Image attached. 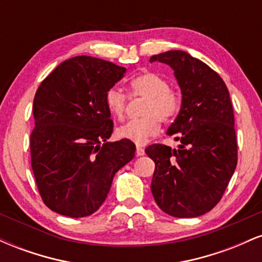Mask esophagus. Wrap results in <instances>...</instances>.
<instances>
[{
    "label": "esophagus",
    "instance_id": "obj_1",
    "mask_svg": "<svg viewBox=\"0 0 262 262\" xmlns=\"http://www.w3.org/2000/svg\"><path fill=\"white\" fill-rule=\"evenodd\" d=\"M137 155H138V156L144 155V149L141 148L140 145H137Z\"/></svg>",
    "mask_w": 262,
    "mask_h": 262
}]
</instances>
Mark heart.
I'll use <instances>...</instances> for the list:
<instances>
[{
  "label": "heart",
  "instance_id": "1",
  "mask_svg": "<svg viewBox=\"0 0 262 262\" xmlns=\"http://www.w3.org/2000/svg\"><path fill=\"white\" fill-rule=\"evenodd\" d=\"M169 80L152 71L141 73L129 82L133 98H145L141 108L143 118L134 119L117 129L119 138L144 144L160 130V122L170 123L181 111L182 97ZM129 97L121 90L111 87L106 92V106L114 118L122 121L127 113Z\"/></svg>",
  "mask_w": 262,
  "mask_h": 262
}]
</instances>
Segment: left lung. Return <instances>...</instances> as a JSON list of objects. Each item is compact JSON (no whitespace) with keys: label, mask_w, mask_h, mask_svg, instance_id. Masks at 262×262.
Instances as JSON below:
<instances>
[{"label":"left lung","mask_w":262,"mask_h":262,"mask_svg":"<svg viewBox=\"0 0 262 262\" xmlns=\"http://www.w3.org/2000/svg\"><path fill=\"white\" fill-rule=\"evenodd\" d=\"M175 71L182 104L167 134L179 149L151 144L155 162L151 193L156 204L176 218H194L219 203L237 164V141L229 91L203 61L181 50L152 55Z\"/></svg>","instance_id":"obj_1"}]
</instances>
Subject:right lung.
<instances>
[{
    "mask_svg": "<svg viewBox=\"0 0 262 262\" xmlns=\"http://www.w3.org/2000/svg\"><path fill=\"white\" fill-rule=\"evenodd\" d=\"M125 71L106 60L75 56L38 87L31 164L44 204L59 214L82 218L95 213L117 171L134 158L133 141H107L113 121L106 92Z\"/></svg>",
    "mask_w": 262,
    "mask_h": 262,
    "instance_id": "right-lung-1",
    "label": "right lung"
}]
</instances>
